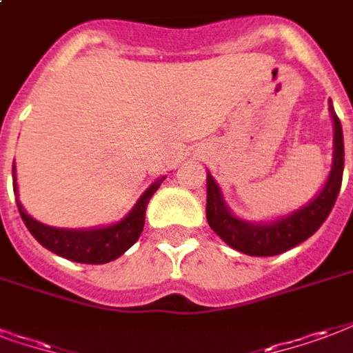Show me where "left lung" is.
Instances as JSON below:
<instances>
[{"instance_id": "left-lung-1", "label": "left lung", "mask_w": 353, "mask_h": 353, "mask_svg": "<svg viewBox=\"0 0 353 353\" xmlns=\"http://www.w3.org/2000/svg\"><path fill=\"white\" fill-rule=\"evenodd\" d=\"M327 104L333 121V160H331L330 174L322 190L307 205L299 206L298 210L270 221L242 219L230 210L221 188L210 171L206 173V219L210 229L229 248L251 256L281 255L312 236L320 229V225L324 223L325 217L330 216L343 182L344 139L343 126L333 110L331 100Z\"/></svg>"}]
</instances>
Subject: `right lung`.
<instances>
[{"mask_svg":"<svg viewBox=\"0 0 353 353\" xmlns=\"http://www.w3.org/2000/svg\"><path fill=\"white\" fill-rule=\"evenodd\" d=\"M165 180V176L156 179L150 186L137 199L134 208L115 223L104 225V227H91V229H61L37 221L26 212V208L16 199V205L20 210L23 223L28 230L35 236V240L55 255L68 259L72 262L81 264H105L124 255L141 234L145 227V210L150 197ZM12 188L18 197V182H16V165H12Z\"/></svg>","mask_w":353,"mask_h":353,"instance_id":"add662e5","label":"right lung"}]
</instances>
